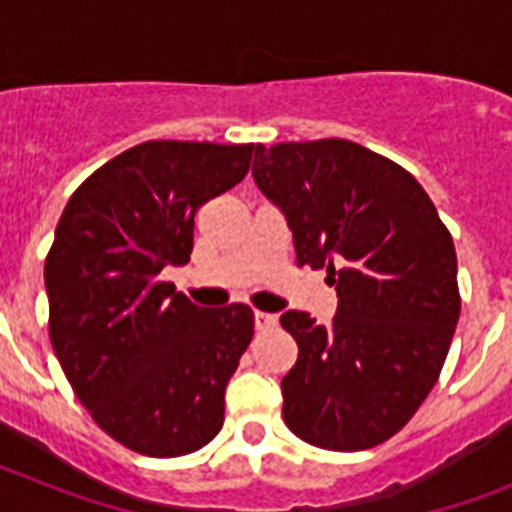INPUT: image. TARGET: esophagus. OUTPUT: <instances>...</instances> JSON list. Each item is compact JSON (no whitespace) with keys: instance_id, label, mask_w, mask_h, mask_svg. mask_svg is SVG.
Wrapping results in <instances>:
<instances>
[{"instance_id":"esophagus-1","label":"esophagus","mask_w":512,"mask_h":512,"mask_svg":"<svg viewBox=\"0 0 512 512\" xmlns=\"http://www.w3.org/2000/svg\"><path fill=\"white\" fill-rule=\"evenodd\" d=\"M276 324H279V316H273V313H265V311L255 313V327L260 329V332H265V329H273Z\"/></svg>"}]
</instances>
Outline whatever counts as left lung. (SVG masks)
<instances>
[{
  "mask_svg": "<svg viewBox=\"0 0 512 512\" xmlns=\"http://www.w3.org/2000/svg\"><path fill=\"white\" fill-rule=\"evenodd\" d=\"M252 177L287 215L297 265L327 268L329 327L287 311L297 364L284 422L332 452H361L412 420L436 385L460 319L457 252L417 180L353 140L257 146Z\"/></svg>",
  "mask_w": 512,
  "mask_h": 512,
  "instance_id": "8db88e82",
  "label": "left lung"
}]
</instances>
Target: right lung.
<instances>
[{
    "label": "right lung",
    "mask_w": 512,
    "mask_h": 512,
    "mask_svg": "<svg viewBox=\"0 0 512 512\" xmlns=\"http://www.w3.org/2000/svg\"><path fill=\"white\" fill-rule=\"evenodd\" d=\"M255 151L148 140L92 172L60 215L44 263L52 348L98 428L132 452L180 457L223 428L255 313L199 308L159 276L191 260L193 217Z\"/></svg>",
    "instance_id": "right-lung-1"
}]
</instances>
